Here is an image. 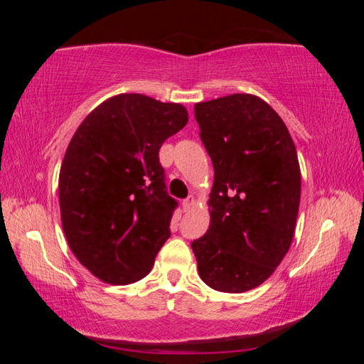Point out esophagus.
Wrapping results in <instances>:
<instances>
[{"label": "esophagus", "instance_id": "34e87169", "mask_svg": "<svg viewBox=\"0 0 364 364\" xmlns=\"http://www.w3.org/2000/svg\"><path fill=\"white\" fill-rule=\"evenodd\" d=\"M196 205V199L193 196H189V197H186V199L183 200V212H191L193 210V207Z\"/></svg>", "mask_w": 364, "mask_h": 364}]
</instances>
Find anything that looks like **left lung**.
Here are the masks:
<instances>
[{
  "label": "left lung",
  "instance_id": "8db88e82",
  "mask_svg": "<svg viewBox=\"0 0 364 364\" xmlns=\"http://www.w3.org/2000/svg\"><path fill=\"white\" fill-rule=\"evenodd\" d=\"M200 139L215 176L210 226L191 247L200 279L220 292L263 284L292 244L300 165L286 123L255 95L197 102Z\"/></svg>",
  "mask_w": 364,
  "mask_h": 364
}]
</instances>
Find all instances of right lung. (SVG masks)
Returning <instances> with one entry per match:
<instances>
[{
  "instance_id": "obj_1",
  "label": "right lung",
  "mask_w": 364,
  "mask_h": 364,
  "mask_svg": "<svg viewBox=\"0 0 364 364\" xmlns=\"http://www.w3.org/2000/svg\"><path fill=\"white\" fill-rule=\"evenodd\" d=\"M186 123L181 104L122 93L73 133L59 171L60 221L72 254L102 282L144 278L170 237L176 200L165 191L159 149Z\"/></svg>"
}]
</instances>
